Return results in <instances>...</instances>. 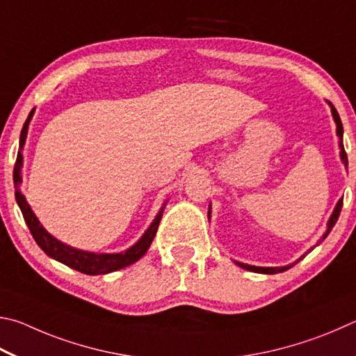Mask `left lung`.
<instances>
[{
    "mask_svg": "<svg viewBox=\"0 0 356 356\" xmlns=\"http://www.w3.org/2000/svg\"><path fill=\"white\" fill-rule=\"evenodd\" d=\"M327 103H328L330 108H332V115H333V120H334V123H336V134H338V137H339V149H341L339 156H341V161H342V164H344L346 168H347V165H348V162H347V153H346V149H344V143H342V134H344V128H342V122H341V118H339L338 111L334 109V106H333L332 103H330V102H327ZM341 208H342V198H339V202L336 203L333 213H332V216H330V219H328V222H327V232L323 233L321 241H323V239L327 238L328 233L332 232V228L334 227V223L338 222V217H339V214H341ZM209 216H211V204H209V211H208V217H209ZM313 248H314V247H313ZM313 248H309V250H308L307 253H309L311 250H313ZM307 253H305V254H307ZM305 254H303V257L298 258V259L296 261V263L288 264V266H282V267H259V266H250V264L239 263V261H234V264H238L239 267H242V269H245V270L257 272V273H266V275H273V273H280V272H284V270L291 269L292 266L297 264L298 261L305 258Z\"/></svg>",
    "mask_w": 356,
    "mask_h": 356,
    "instance_id": "8db88e82",
    "label": "left lung"
}]
</instances>
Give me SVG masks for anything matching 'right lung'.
Segmentation results:
<instances>
[{
	"instance_id": "right-lung-1",
	"label": "right lung",
	"mask_w": 356,
	"mask_h": 356,
	"mask_svg": "<svg viewBox=\"0 0 356 356\" xmlns=\"http://www.w3.org/2000/svg\"><path fill=\"white\" fill-rule=\"evenodd\" d=\"M34 115V109L29 112L26 122L23 124L22 134H20V148H18L15 167H14V186H15V200L17 204L22 209V214L24 217V222L29 228L31 234H33L34 241L37 242L43 252H45L49 258H53L59 263L65 264L72 269L78 270L81 273H87V275H104V273H111L115 270H120L123 267H128L134 264L136 261H139L143 254L152 245V242L158 232L159 222L162 219V213H164L165 203H162V208L159 213L156 214L154 220L152 225L147 228V232L140 236V239L136 242L134 245H131L127 250L120 253H93V252H86L79 250V248H74L72 245H67L59 239H56L53 234H49L43 225H40L39 219H37L33 209L26 202V198L22 194L20 184H22V168H23V147L24 142H26L28 136V127L31 118Z\"/></svg>"
}]
</instances>
